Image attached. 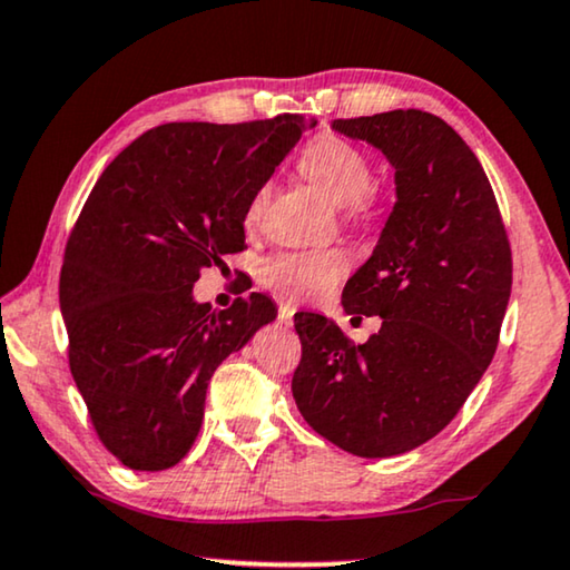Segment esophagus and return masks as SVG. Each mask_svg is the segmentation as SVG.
Returning a JSON list of instances; mask_svg holds the SVG:
<instances>
[{
    "label": "esophagus",
    "instance_id": "34e87169",
    "mask_svg": "<svg viewBox=\"0 0 570 570\" xmlns=\"http://www.w3.org/2000/svg\"><path fill=\"white\" fill-rule=\"evenodd\" d=\"M294 312H296L294 302H278V320H282L284 325H292Z\"/></svg>",
    "mask_w": 570,
    "mask_h": 570
}]
</instances>
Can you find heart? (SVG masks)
<instances>
[{"label": "heart", "mask_w": 570, "mask_h": 570, "mask_svg": "<svg viewBox=\"0 0 570 570\" xmlns=\"http://www.w3.org/2000/svg\"><path fill=\"white\" fill-rule=\"evenodd\" d=\"M296 167L312 186H317L335 204H348L354 216H366L374 206L372 163L362 149L335 134H320L296 159ZM268 183L250 196L245 224L255 227L268 204ZM348 271V258L341 250H284L271 255L261 266V278L284 294L312 299L333 292Z\"/></svg>", "instance_id": "b5f03b06"}]
</instances>
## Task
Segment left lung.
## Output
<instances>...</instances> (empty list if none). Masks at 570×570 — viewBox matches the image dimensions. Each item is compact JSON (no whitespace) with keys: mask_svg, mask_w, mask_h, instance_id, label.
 Returning <instances> with one entry per match:
<instances>
[{"mask_svg":"<svg viewBox=\"0 0 570 570\" xmlns=\"http://www.w3.org/2000/svg\"><path fill=\"white\" fill-rule=\"evenodd\" d=\"M395 167L397 202L380 243L343 288L348 315H380L362 346L315 312L292 392L304 421L356 456H395L434 439L491 364L511 294V247L483 167L434 114L338 118Z\"/></svg>","mask_w":570,"mask_h":570,"instance_id":"obj_1","label":"left lung"}]
</instances>
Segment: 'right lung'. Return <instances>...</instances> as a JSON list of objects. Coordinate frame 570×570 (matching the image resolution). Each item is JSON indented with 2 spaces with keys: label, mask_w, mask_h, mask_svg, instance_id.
<instances>
[{
  "label": "right lung",
  "mask_w": 570,
  "mask_h": 570,
  "mask_svg": "<svg viewBox=\"0 0 570 570\" xmlns=\"http://www.w3.org/2000/svg\"><path fill=\"white\" fill-rule=\"evenodd\" d=\"M315 118L149 128L102 170L59 278L69 368L100 442L159 472L194 446L206 387L276 317L266 294L194 299L202 268L245 247V208Z\"/></svg>",
  "instance_id": "right-lung-1"
}]
</instances>
